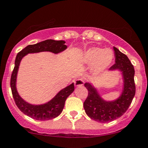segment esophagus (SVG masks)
<instances>
[{"mask_svg":"<svg viewBox=\"0 0 148 148\" xmlns=\"http://www.w3.org/2000/svg\"><path fill=\"white\" fill-rule=\"evenodd\" d=\"M84 84V80L83 79H77L74 81V86H83Z\"/></svg>","mask_w":148,"mask_h":148,"instance_id":"34e87169","label":"esophagus"}]
</instances>
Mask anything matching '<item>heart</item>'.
<instances>
[{"label":"heart","instance_id":"1","mask_svg":"<svg viewBox=\"0 0 148 148\" xmlns=\"http://www.w3.org/2000/svg\"><path fill=\"white\" fill-rule=\"evenodd\" d=\"M114 60V53L112 50L102 49L92 47L86 50L83 56V62L87 65H92L93 74H99L110 66Z\"/></svg>","mask_w":148,"mask_h":148}]
</instances>
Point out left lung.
Wrapping results in <instances>:
<instances>
[{"mask_svg":"<svg viewBox=\"0 0 148 148\" xmlns=\"http://www.w3.org/2000/svg\"><path fill=\"white\" fill-rule=\"evenodd\" d=\"M113 48L115 63L110 69H119L123 73L124 90L121 96L114 101H105L90 84H84L88 92L84 103L86 113L92 119L100 123L110 122L122 116L129 109L136 93L134 66L126 55L115 47Z\"/></svg>","mask_w":148,"mask_h":148,"instance_id":"8db88e82","label":"left lung"}]
</instances>
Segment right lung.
I'll list each match as a JSON object with an SVG mask.
<instances>
[{
	"label": "right lung",
	"instance_id": "obj_1",
	"mask_svg": "<svg viewBox=\"0 0 148 148\" xmlns=\"http://www.w3.org/2000/svg\"><path fill=\"white\" fill-rule=\"evenodd\" d=\"M64 40H45L34 45H29L17 53L14 62V67L12 72L10 79V88L14 103L20 111L29 117L39 121H45L54 119L59 116L64 108V103L67 97L72 93L74 90V84H71L69 86L60 90L54 98L46 104L41 105H33L24 101L16 90V79L17 73L21 60L28 53H38L42 51H50L54 53H58L66 48Z\"/></svg>",
	"mask_w": 148,
	"mask_h": 148
}]
</instances>
